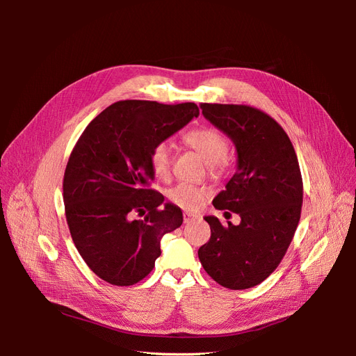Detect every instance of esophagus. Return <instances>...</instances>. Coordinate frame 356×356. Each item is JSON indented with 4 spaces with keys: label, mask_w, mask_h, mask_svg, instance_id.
<instances>
[{
    "label": "esophagus",
    "mask_w": 356,
    "mask_h": 356,
    "mask_svg": "<svg viewBox=\"0 0 356 356\" xmlns=\"http://www.w3.org/2000/svg\"><path fill=\"white\" fill-rule=\"evenodd\" d=\"M182 217H184V222H186V224H188V222H193V221H196V220L199 218V215H195V213H190V212H184V215H182Z\"/></svg>",
    "instance_id": "esophagus-1"
}]
</instances>
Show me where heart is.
<instances>
[{"instance_id": "1", "label": "heart", "mask_w": 356, "mask_h": 356, "mask_svg": "<svg viewBox=\"0 0 356 356\" xmlns=\"http://www.w3.org/2000/svg\"><path fill=\"white\" fill-rule=\"evenodd\" d=\"M184 143L191 147L193 149L203 157L211 168V172L213 175H218L222 172L225 166V157L229 153V143L218 129L203 126L196 127L188 131L184 136ZM170 154L172 148L170 144L166 141H161L153 147L149 152V166H152L153 174L157 178H168L170 174ZM168 199L177 204V207L193 211L202 207V203L207 199V191L200 187L186 184H181L172 187L168 191Z\"/></svg>"}]
</instances>
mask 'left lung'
I'll list each match as a JSON object with an SVG mask.
<instances>
[{
	"instance_id": "left-lung-1",
	"label": "left lung",
	"mask_w": 356,
	"mask_h": 356,
	"mask_svg": "<svg viewBox=\"0 0 356 356\" xmlns=\"http://www.w3.org/2000/svg\"><path fill=\"white\" fill-rule=\"evenodd\" d=\"M200 108L238 152L236 174L212 204L239 213L241 224L204 217L211 239L199 248V260L220 285L252 288L273 273L297 230L303 203L297 154L281 124L261 110L233 104Z\"/></svg>"
}]
</instances>
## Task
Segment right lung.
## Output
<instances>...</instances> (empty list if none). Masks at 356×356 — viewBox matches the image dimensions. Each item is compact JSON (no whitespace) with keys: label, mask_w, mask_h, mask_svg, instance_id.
I'll return each mask as SVG.
<instances>
[{"label":"right lung","mask_w":356,"mask_h":356,"mask_svg":"<svg viewBox=\"0 0 356 356\" xmlns=\"http://www.w3.org/2000/svg\"><path fill=\"white\" fill-rule=\"evenodd\" d=\"M199 115L195 102L118 101L79 138L63 175L71 238L90 270L117 286L153 270L160 241L182 224V212L148 188L149 152ZM138 213L143 219L136 220Z\"/></svg>","instance_id":"1"}]
</instances>
